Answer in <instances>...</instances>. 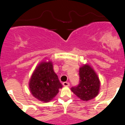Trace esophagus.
<instances>
[{"label":"esophagus","instance_id":"1","mask_svg":"<svg viewBox=\"0 0 125 125\" xmlns=\"http://www.w3.org/2000/svg\"><path fill=\"white\" fill-rule=\"evenodd\" d=\"M63 86H65V87H68V86H70V83L68 82H63Z\"/></svg>","mask_w":125,"mask_h":125}]
</instances>
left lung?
I'll return each instance as SVG.
<instances>
[{
	"instance_id": "8db88e82",
	"label": "left lung",
	"mask_w": 125,
	"mask_h": 125,
	"mask_svg": "<svg viewBox=\"0 0 125 125\" xmlns=\"http://www.w3.org/2000/svg\"><path fill=\"white\" fill-rule=\"evenodd\" d=\"M80 81L78 85L73 87L71 91L83 101L96 97L99 93L100 81L95 71L90 65L85 64L79 68Z\"/></svg>"
}]
</instances>
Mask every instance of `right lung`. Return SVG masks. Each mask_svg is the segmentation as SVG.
<instances>
[{"label": "right lung", "instance_id": "add662e5", "mask_svg": "<svg viewBox=\"0 0 125 125\" xmlns=\"http://www.w3.org/2000/svg\"><path fill=\"white\" fill-rule=\"evenodd\" d=\"M29 86L32 95L44 103L51 101L62 88L53 70L51 61H43L38 65L31 76Z\"/></svg>", "mask_w": 125, "mask_h": 125}]
</instances>
